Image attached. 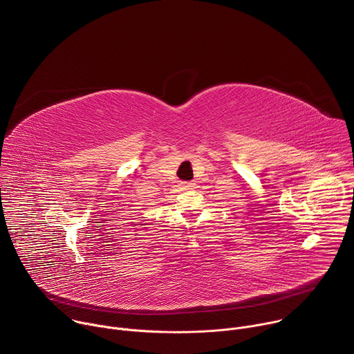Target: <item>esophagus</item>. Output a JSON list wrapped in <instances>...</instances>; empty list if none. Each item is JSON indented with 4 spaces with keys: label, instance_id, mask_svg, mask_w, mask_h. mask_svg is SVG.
I'll list each match as a JSON object with an SVG mask.
<instances>
[{
    "label": "esophagus",
    "instance_id": "obj_1",
    "mask_svg": "<svg viewBox=\"0 0 354 354\" xmlns=\"http://www.w3.org/2000/svg\"><path fill=\"white\" fill-rule=\"evenodd\" d=\"M179 186H180V189H183V190H190V189H194V187H196V183H193V182H180Z\"/></svg>",
    "mask_w": 354,
    "mask_h": 354
}]
</instances>
